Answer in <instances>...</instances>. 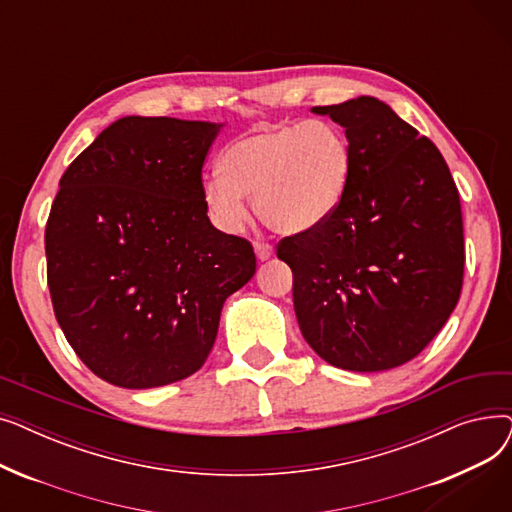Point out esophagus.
I'll list each match as a JSON object with an SVG mask.
<instances>
[{
    "label": "esophagus",
    "mask_w": 512,
    "mask_h": 512,
    "mask_svg": "<svg viewBox=\"0 0 512 512\" xmlns=\"http://www.w3.org/2000/svg\"><path fill=\"white\" fill-rule=\"evenodd\" d=\"M255 255L259 261H267L272 255H274V247L270 245V242H255Z\"/></svg>",
    "instance_id": "34e87169"
}]
</instances>
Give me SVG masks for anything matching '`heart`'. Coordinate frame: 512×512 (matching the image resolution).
Segmentation results:
<instances>
[{
  "mask_svg": "<svg viewBox=\"0 0 512 512\" xmlns=\"http://www.w3.org/2000/svg\"><path fill=\"white\" fill-rule=\"evenodd\" d=\"M222 174L203 180L211 222L228 234L245 228L247 197L276 232L305 234L326 224L348 191L353 151L346 132L328 120L263 126L226 147Z\"/></svg>",
  "mask_w": 512,
  "mask_h": 512,
  "instance_id": "1",
  "label": "heart"
}]
</instances>
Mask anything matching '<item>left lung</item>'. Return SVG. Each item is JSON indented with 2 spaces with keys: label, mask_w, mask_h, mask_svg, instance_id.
Segmentation results:
<instances>
[{
  "label": "left lung",
  "mask_w": 512,
  "mask_h": 512,
  "mask_svg": "<svg viewBox=\"0 0 512 512\" xmlns=\"http://www.w3.org/2000/svg\"><path fill=\"white\" fill-rule=\"evenodd\" d=\"M311 112L351 141L344 201L278 245L303 338L334 367L386 371L434 340L463 288L461 199L438 147L375 97Z\"/></svg>",
  "instance_id": "left-lung-1"
}]
</instances>
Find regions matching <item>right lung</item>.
Here are the masks:
<instances>
[{
	"mask_svg": "<svg viewBox=\"0 0 512 512\" xmlns=\"http://www.w3.org/2000/svg\"><path fill=\"white\" fill-rule=\"evenodd\" d=\"M222 124L126 116L60 180L45 228L58 324L97 378L143 390L201 369L251 242L213 228L201 170Z\"/></svg>",
	"mask_w": 512,
	"mask_h": 512,
	"instance_id": "1",
	"label": "right lung"
}]
</instances>
